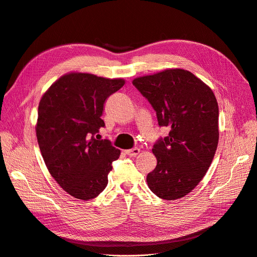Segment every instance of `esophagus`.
<instances>
[{"mask_svg": "<svg viewBox=\"0 0 257 257\" xmlns=\"http://www.w3.org/2000/svg\"><path fill=\"white\" fill-rule=\"evenodd\" d=\"M125 154L130 156V157H136L140 154V148H132V149H128V150H125Z\"/></svg>", "mask_w": 257, "mask_h": 257, "instance_id": "esophagus-1", "label": "esophagus"}]
</instances>
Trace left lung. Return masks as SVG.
<instances>
[{
	"label": "left lung",
	"instance_id": "8db88e82",
	"mask_svg": "<svg viewBox=\"0 0 257 257\" xmlns=\"http://www.w3.org/2000/svg\"><path fill=\"white\" fill-rule=\"evenodd\" d=\"M135 87L157 112L168 137L159 139L153 153L157 166L147 175L150 191L165 200L191 193L214 159L219 109L212 89L182 69H168L138 77Z\"/></svg>",
	"mask_w": 257,
	"mask_h": 257
}]
</instances>
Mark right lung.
Listing matches in <instances>:
<instances>
[{"label": "right lung", "instance_id": "right-lung-1", "mask_svg": "<svg viewBox=\"0 0 257 257\" xmlns=\"http://www.w3.org/2000/svg\"><path fill=\"white\" fill-rule=\"evenodd\" d=\"M123 84L121 78L72 72L56 80L39 102L36 135L44 163L74 198L91 200L108 184L120 150L94 135L104 127V101Z\"/></svg>", "mask_w": 257, "mask_h": 257}]
</instances>
